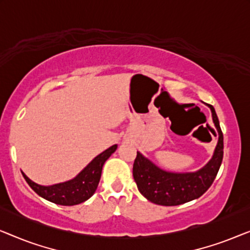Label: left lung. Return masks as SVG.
<instances>
[{"label":"left lung","instance_id":"1","mask_svg":"<svg viewBox=\"0 0 250 250\" xmlns=\"http://www.w3.org/2000/svg\"><path fill=\"white\" fill-rule=\"evenodd\" d=\"M207 105L210 108L217 129L218 143L213 158L204 168L196 173L165 172L140 152L136 153L133 177L140 192L151 203L162 206H176L203 196L213 184L223 160V133L214 107Z\"/></svg>","mask_w":250,"mask_h":250}]
</instances>
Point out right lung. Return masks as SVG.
<instances>
[{"instance_id": "obj_1", "label": "right lung", "mask_w": 250, "mask_h": 250, "mask_svg": "<svg viewBox=\"0 0 250 250\" xmlns=\"http://www.w3.org/2000/svg\"><path fill=\"white\" fill-rule=\"evenodd\" d=\"M116 149H117V145L104 150V152L95 157L75 179L63 183L44 187L33 182L23 173L22 175L29 187L44 199L51 203L62 205V206H74V205L84 203L85 200L93 196L100 182L102 166L105 160L111 156V153L115 152Z\"/></svg>"}]
</instances>
